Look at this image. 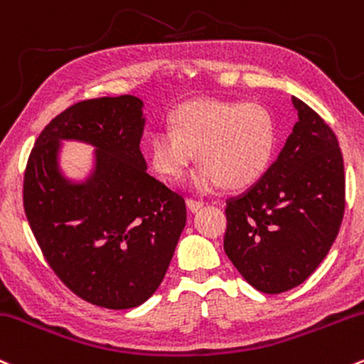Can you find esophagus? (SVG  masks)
<instances>
[{"label":"esophagus","instance_id":"1","mask_svg":"<svg viewBox=\"0 0 364 364\" xmlns=\"http://www.w3.org/2000/svg\"><path fill=\"white\" fill-rule=\"evenodd\" d=\"M186 205H188V209L191 210V213H197L198 209H202L203 207V202L195 200V198H188V200H186Z\"/></svg>","mask_w":364,"mask_h":364}]
</instances>
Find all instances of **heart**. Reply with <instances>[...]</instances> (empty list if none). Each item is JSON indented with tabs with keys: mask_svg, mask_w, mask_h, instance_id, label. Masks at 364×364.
<instances>
[{
	"mask_svg": "<svg viewBox=\"0 0 364 364\" xmlns=\"http://www.w3.org/2000/svg\"><path fill=\"white\" fill-rule=\"evenodd\" d=\"M277 145V121L261 103L193 100L169 115V129L149 139L146 157L159 176L178 179L197 151L202 164L190 174V190L238 191L266 174Z\"/></svg>",
	"mask_w": 364,
	"mask_h": 364,
	"instance_id": "obj_1",
	"label": "heart"
}]
</instances>
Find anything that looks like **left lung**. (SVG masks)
I'll list each match as a JSON object with an SVG mask.
<instances>
[{
    "instance_id": "8db88e82",
    "label": "left lung",
    "mask_w": 364,
    "mask_h": 364,
    "mask_svg": "<svg viewBox=\"0 0 364 364\" xmlns=\"http://www.w3.org/2000/svg\"><path fill=\"white\" fill-rule=\"evenodd\" d=\"M299 121L278 159L226 202L225 252L254 289L282 294L326 257L346 209L342 151L330 126L292 97Z\"/></svg>"
}]
</instances>
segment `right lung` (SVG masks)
Returning <instances> with one entry per match:
<instances>
[{"instance_id": "1", "label": "right lung", "mask_w": 364, "mask_h": 364, "mask_svg": "<svg viewBox=\"0 0 364 364\" xmlns=\"http://www.w3.org/2000/svg\"><path fill=\"white\" fill-rule=\"evenodd\" d=\"M145 121L133 95L75 103L43 129L23 176V209L48 264L75 295L107 309L149 301L186 225L185 198L146 173ZM62 141L95 149L85 180L63 174Z\"/></svg>"}]
</instances>
